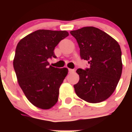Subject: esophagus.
I'll return each instance as SVG.
<instances>
[{
    "label": "esophagus",
    "mask_w": 132,
    "mask_h": 132,
    "mask_svg": "<svg viewBox=\"0 0 132 132\" xmlns=\"http://www.w3.org/2000/svg\"><path fill=\"white\" fill-rule=\"evenodd\" d=\"M69 72L70 73H74V72H75V70H74V69H69Z\"/></svg>",
    "instance_id": "34e87169"
}]
</instances>
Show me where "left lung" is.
Masks as SVG:
<instances>
[{
  "instance_id": "left-lung-1",
  "label": "left lung",
  "mask_w": 132,
  "mask_h": 132,
  "mask_svg": "<svg viewBox=\"0 0 132 132\" xmlns=\"http://www.w3.org/2000/svg\"><path fill=\"white\" fill-rule=\"evenodd\" d=\"M70 33L77 39L81 59L89 68L78 69V83L75 91L89 103H98L111 96L122 71L120 46L111 36L95 27H84Z\"/></svg>"
}]
</instances>
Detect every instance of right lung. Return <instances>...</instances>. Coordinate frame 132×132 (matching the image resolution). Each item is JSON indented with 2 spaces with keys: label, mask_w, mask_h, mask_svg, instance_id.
Returning a JSON list of instances; mask_svg holds the SVG:
<instances>
[{
  "label": "right lung",
  "mask_w": 132,
  "mask_h": 132,
  "mask_svg": "<svg viewBox=\"0 0 132 132\" xmlns=\"http://www.w3.org/2000/svg\"><path fill=\"white\" fill-rule=\"evenodd\" d=\"M69 36L67 31L38 30L21 39L16 46L13 65L18 85L33 105L43 110L57 103L59 90L68 69L50 65L53 50Z\"/></svg>",
  "instance_id": "obj_1"
}]
</instances>
